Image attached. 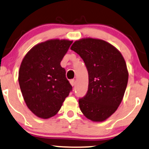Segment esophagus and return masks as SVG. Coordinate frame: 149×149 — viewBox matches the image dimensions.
Here are the masks:
<instances>
[{
	"label": "esophagus",
	"instance_id": "34e87169",
	"mask_svg": "<svg viewBox=\"0 0 149 149\" xmlns=\"http://www.w3.org/2000/svg\"><path fill=\"white\" fill-rule=\"evenodd\" d=\"M70 84L72 86H74L75 85V81L74 79H71L70 81Z\"/></svg>",
	"mask_w": 149,
	"mask_h": 149
}]
</instances>
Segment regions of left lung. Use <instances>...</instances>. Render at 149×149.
Segmentation results:
<instances>
[{
  "label": "left lung",
  "mask_w": 149,
  "mask_h": 149,
  "mask_svg": "<svg viewBox=\"0 0 149 149\" xmlns=\"http://www.w3.org/2000/svg\"><path fill=\"white\" fill-rule=\"evenodd\" d=\"M70 49L83 59L88 73V91L79 100L80 109L88 119L104 121L123 100L128 81L125 61L116 47L102 40L84 38Z\"/></svg>",
  "instance_id": "8db88e82"
}]
</instances>
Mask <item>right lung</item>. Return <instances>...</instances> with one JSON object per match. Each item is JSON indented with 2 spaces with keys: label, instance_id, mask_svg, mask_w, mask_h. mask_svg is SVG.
<instances>
[{
  "label": "right lung",
  "instance_id": "right-lung-1",
  "mask_svg": "<svg viewBox=\"0 0 149 149\" xmlns=\"http://www.w3.org/2000/svg\"><path fill=\"white\" fill-rule=\"evenodd\" d=\"M72 41L50 40L26 54L19 71V83L26 105L37 116L49 118L61 109L72 87L61 66Z\"/></svg>",
  "mask_w": 149,
  "mask_h": 149
}]
</instances>
